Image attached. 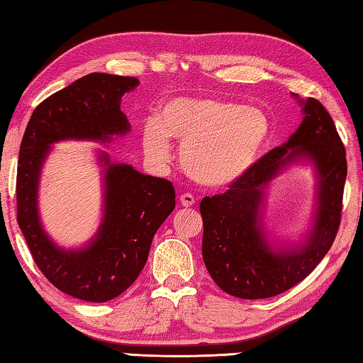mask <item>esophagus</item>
Instances as JSON below:
<instances>
[{
    "instance_id": "esophagus-1",
    "label": "esophagus",
    "mask_w": 363,
    "mask_h": 363,
    "mask_svg": "<svg viewBox=\"0 0 363 363\" xmlns=\"http://www.w3.org/2000/svg\"><path fill=\"white\" fill-rule=\"evenodd\" d=\"M194 203H196V197H194L192 194H189V192L182 194V196H181V205H182V207H192Z\"/></svg>"
}]
</instances>
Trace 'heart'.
Instances as JSON below:
<instances>
[{"mask_svg":"<svg viewBox=\"0 0 363 363\" xmlns=\"http://www.w3.org/2000/svg\"><path fill=\"white\" fill-rule=\"evenodd\" d=\"M181 142L184 171L207 187H225L245 176L269 138L266 113L216 97H179L158 118L143 125L145 153L156 164L167 163L169 140Z\"/></svg>","mask_w":363,"mask_h":363,"instance_id":"b5f03b06","label":"heart"}]
</instances>
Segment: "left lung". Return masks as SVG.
<instances>
[{
	"label": "left lung",
	"mask_w": 363,
	"mask_h": 363,
	"mask_svg": "<svg viewBox=\"0 0 363 363\" xmlns=\"http://www.w3.org/2000/svg\"><path fill=\"white\" fill-rule=\"evenodd\" d=\"M300 104L305 117L289 142L264 155L225 194L200 202L205 267L221 290L238 298L284 294L313 272L336 240L347 176L345 148L320 101L308 97ZM298 160H310L317 169L315 223L303 245L275 250L260 220L265 187L284 167Z\"/></svg>",
	"instance_id": "obj_1"
}]
</instances>
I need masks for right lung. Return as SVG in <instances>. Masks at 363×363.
I'll return each mask as SVG.
<instances>
[{
    "instance_id": "right-lung-1",
    "label": "right lung",
    "mask_w": 363,
    "mask_h": 363,
    "mask_svg": "<svg viewBox=\"0 0 363 363\" xmlns=\"http://www.w3.org/2000/svg\"><path fill=\"white\" fill-rule=\"evenodd\" d=\"M138 86L132 77L89 73L42 101L32 112L19 150L16 196L18 223L32 257L48 282L78 300L104 303L123 294L147 264L153 236L176 205L174 186L130 164L104 166V216L83 250H62L42 228L37 191L52 143L111 142L130 130L122 96Z\"/></svg>"
}]
</instances>
